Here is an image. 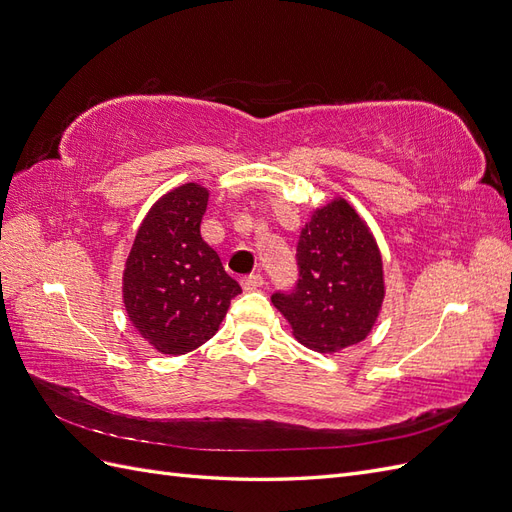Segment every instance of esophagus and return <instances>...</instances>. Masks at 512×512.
<instances>
[{"label": "esophagus", "instance_id": "34e87169", "mask_svg": "<svg viewBox=\"0 0 512 512\" xmlns=\"http://www.w3.org/2000/svg\"><path fill=\"white\" fill-rule=\"evenodd\" d=\"M241 286H243V290H258V288H262L265 286V277H262L260 273H252V275H245L243 280H241Z\"/></svg>", "mask_w": 512, "mask_h": 512}]
</instances>
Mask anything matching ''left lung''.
Instances as JSON below:
<instances>
[{
    "label": "left lung",
    "mask_w": 512,
    "mask_h": 512,
    "mask_svg": "<svg viewBox=\"0 0 512 512\" xmlns=\"http://www.w3.org/2000/svg\"><path fill=\"white\" fill-rule=\"evenodd\" d=\"M297 265V290L271 297L294 339L322 354L363 342L382 312L384 269L374 232L344 196L309 211Z\"/></svg>",
    "instance_id": "8db88e82"
}]
</instances>
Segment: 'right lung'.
Here are the masks:
<instances>
[{
	"instance_id": "1",
	"label": "right lung",
	"mask_w": 512,
	"mask_h": 512,
	"mask_svg": "<svg viewBox=\"0 0 512 512\" xmlns=\"http://www.w3.org/2000/svg\"><path fill=\"white\" fill-rule=\"evenodd\" d=\"M207 203L209 190L194 181L166 192L147 211L126 258V314L162 354H188L209 342L241 292L200 237Z\"/></svg>"
}]
</instances>
